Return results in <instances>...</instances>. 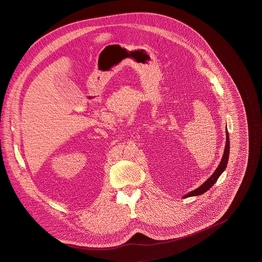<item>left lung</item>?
Returning <instances> with one entry per match:
<instances>
[{"label": "left lung", "instance_id": "8db88e82", "mask_svg": "<svg viewBox=\"0 0 262 262\" xmlns=\"http://www.w3.org/2000/svg\"><path fill=\"white\" fill-rule=\"evenodd\" d=\"M229 153H230V139H229L228 130L226 128V145H225L224 153H223V157L221 159V162L218 165V167L215 170V172L200 187L195 188L194 190L189 191L187 194H185L183 196V199H187V198H189V196H198V195H200V194L206 192L208 189H210L212 186L217 182L218 178L224 172L225 169L227 167V164H228Z\"/></svg>", "mask_w": 262, "mask_h": 262}]
</instances>
